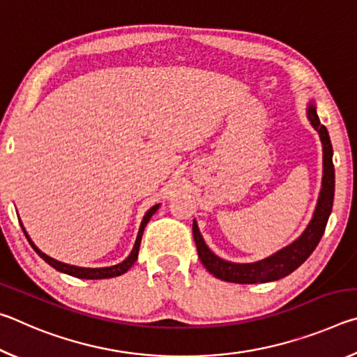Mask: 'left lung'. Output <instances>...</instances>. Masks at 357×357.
I'll list each match as a JSON object with an SVG mask.
<instances>
[{"label":"left lung","instance_id":"obj_1","mask_svg":"<svg viewBox=\"0 0 357 357\" xmlns=\"http://www.w3.org/2000/svg\"><path fill=\"white\" fill-rule=\"evenodd\" d=\"M307 119L310 121L312 128L318 132L319 140L323 144V181L321 190L317 202L315 211H313L312 220L309 225L296 238L291 244L277 250L273 255L253 263H233L227 261L209 249L204 243L200 229H198L197 220L192 223L193 239H195L198 257L202 263L211 274L217 279L233 282V283H266L283 279L291 274L299 266L305 261L315 250L319 239H321L326 223L331 215L332 203H334V190H335V172L332 164V144L328 134V129L319 123L317 114L315 102L310 100L307 105Z\"/></svg>","mask_w":357,"mask_h":357}]
</instances>
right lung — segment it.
Here are the masks:
<instances>
[{
    "label": "right lung",
    "instance_id": "right-lung-1",
    "mask_svg": "<svg viewBox=\"0 0 357 357\" xmlns=\"http://www.w3.org/2000/svg\"><path fill=\"white\" fill-rule=\"evenodd\" d=\"M160 203L154 204L153 208H149L146 211V214L143 215V220L140 223V228H138V234H137V239H135V244H134V249H132L130 255L124 259V261H121L118 264L114 266H107V268H80V266H74V264H66L63 261H58V259L52 258L45 255L44 252L39 250L38 247H36V244L31 241V238L28 236L26 229L25 227H23V223H20L22 225V229L23 233H25L26 239L29 241V244H31V247L34 249V252L38 253V255L44 259V261H47L48 264L52 266V268H55L56 271H59V273H64V274H69L72 277H78V279H86V280H98V279H110V277H118L121 274L128 273V271L134 266V263L137 261L138 258V249H140V243H142V236H143V231H144V227H146V223L149 222L151 217H153V214L155 213L157 209H159Z\"/></svg>",
    "mask_w": 357,
    "mask_h": 357
}]
</instances>
